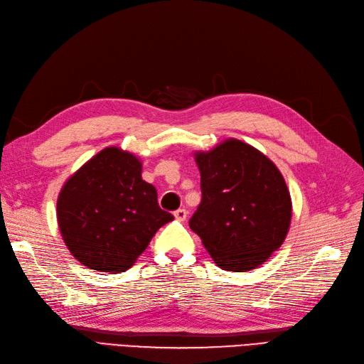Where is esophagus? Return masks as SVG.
I'll return each instance as SVG.
<instances>
[{
	"label": "esophagus",
	"instance_id": "esophagus-1",
	"mask_svg": "<svg viewBox=\"0 0 364 364\" xmlns=\"http://www.w3.org/2000/svg\"><path fill=\"white\" fill-rule=\"evenodd\" d=\"M173 216H175V219H177V220H186V218H187V210L186 208H178L177 210V212H175L173 213Z\"/></svg>",
	"mask_w": 364,
	"mask_h": 364
}]
</instances>
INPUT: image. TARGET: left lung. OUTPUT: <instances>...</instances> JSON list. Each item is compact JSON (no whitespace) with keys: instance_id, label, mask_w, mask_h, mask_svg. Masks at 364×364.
I'll list each match as a JSON object with an SVG mask.
<instances>
[{"instance_id":"left-lung-1","label":"left lung","mask_w":364,"mask_h":364,"mask_svg":"<svg viewBox=\"0 0 364 364\" xmlns=\"http://www.w3.org/2000/svg\"><path fill=\"white\" fill-rule=\"evenodd\" d=\"M193 157L203 199L189 220L192 231L220 269L252 271L289 232L291 198L284 177L262 151L237 139Z\"/></svg>"}]
</instances>
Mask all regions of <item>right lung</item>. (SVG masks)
I'll list each match as a JSON object with an SVG mask.
<instances>
[{"label": "right lung", "mask_w": 364, "mask_h": 364, "mask_svg": "<svg viewBox=\"0 0 364 364\" xmlns=\"http://www.w3.org/2000/svg\"><path fill=\"white\" fill-rule=\"evenodd\" d=\"M173 220L142 180V161L107 146L69 177L57 198V224L75 259L98 272L130 269L160 227Z\"/></svg>", "instance_id": "right-lung-1"}]
</instances>
